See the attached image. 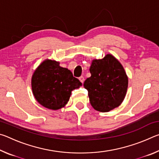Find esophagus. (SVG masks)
Masks as SVG:
<instances>
[{"mask_svg":"<svg viewBox=\"0 0 159 159\" xmlns=\"http://www.w3.org/2000/svg\"><path fill=\"white\" fill-rule=\"evenodd\" d=\"M79 80H80V82H81L82 83H83V82H84V80H85V79H84V77H83V76H80V77H79Z\"/></svg>","mask_w":159,"mask_h":159,"instance_id":"esophagus-1","label":"esophagus"}]
</instances>
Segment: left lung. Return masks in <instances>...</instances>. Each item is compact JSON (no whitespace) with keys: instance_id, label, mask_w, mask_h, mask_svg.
Returning <instances> with one entry per match:
<instances>
[{"instance_id":"left-lung-1","label":"left lung","mask_w":159,"mask_h":159,"mask_svg":"<svg viewBox=\"0 0 159 159\" xmlns=\"http://www.w3.org/2000/svg\"><path fill=\"white\" fill-rule=\"evenodd\" d=\"M91 76L84 82L94 109L108 112L120 106L124 100L128 78L122 64L111 54L99 60H93Z\"/></svg>"}]
</instances>
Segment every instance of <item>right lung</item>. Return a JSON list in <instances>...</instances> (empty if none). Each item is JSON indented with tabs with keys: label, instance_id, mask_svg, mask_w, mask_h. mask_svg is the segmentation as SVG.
<instances>
[{
	"label": "right lung",
	"instance_id": "add662e5",
	"mask_svg": "<svg viewBox=\"0 0 159 159\" xmlns=\"http://www.w3.org/2000/svg\"><path fill=\"white\" fill-rule=\"evenodd\" d=\"M82 83L71 71L60 62L46 59L35 70L31 77V89L35 99L45 108L59 110L66 106L71 91Z\"/></svg>",
	"mask_w": 159,
	"mask_h": 159
}]
</instances>
